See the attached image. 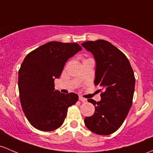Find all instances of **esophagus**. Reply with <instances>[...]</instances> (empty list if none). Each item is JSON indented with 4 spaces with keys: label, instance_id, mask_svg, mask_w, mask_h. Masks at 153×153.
<instances>
[{
    "label": "esophagus",
    "instance_id": "34e87169",
    "mask_svg": "<svg viewBox=\"0 0 153 153\" xmlns=\"http://www.w3.org/2000/svg\"><path fill=\"white\" fill-rule=\"evenodd\" d=\"M79 100L80 101H81L82 102H85L87 101V100L85 98H83V97H81V96H79Z\"/></svg>",
    "mask_w": 153,
    "mask_h": 153
}]
</instances>
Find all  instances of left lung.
<instances>
[{
	"instance_id": "obj_1",
	"label": "left lung",
	"mask_w": 153,
	"mask_h": 153,
	"mask_svg": "<svg viewBox=\"0 0 153 153\" xmlns=\"http://www.w3.org/2000/svg\"><path fill=\"white\" fill-rule=\"evenodd\" d=\"M94 55V84L103 90L101 100L88 102L95 106L93 115L85 117V126L99 135H109L120 127L132 105L135 78L130 62L122 51L104 40L81 44Z\"/></svg>"
}]
</instances>
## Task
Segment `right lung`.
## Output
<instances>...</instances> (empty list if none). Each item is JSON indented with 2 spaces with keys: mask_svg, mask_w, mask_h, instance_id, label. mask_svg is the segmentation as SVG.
Masks as SVG:
<instances>
[{
  "mask_svg": "<svg viewBox=\"0 0 153 153\" xmlns=\"http://www.w3.org/2000/svg\"><path fill=\"white\" fill-rule=\"evenodd\" d=\"M82 49L76 43L51 41L28 53L19 70L20 102L25 116L34 128L51 131L61 126L68 108L78 95L60 93L54 88L67 61Z\"/></svg>",
  "mask_w": 153,
  "mask_h": 153,
  "instance_id": "obj_1",
  "label": "right lung"
}]
</instances>
